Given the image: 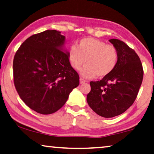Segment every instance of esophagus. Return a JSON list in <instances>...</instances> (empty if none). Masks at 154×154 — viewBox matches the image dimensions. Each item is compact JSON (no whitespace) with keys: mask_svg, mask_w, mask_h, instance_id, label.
Here are the masks:
<instances>
[{"mask_svg":"<svg viewBox=\"0 0 154 154\" xmlns=\"http://www.w3.org/2000/svg\"><path fill=\"white\" fill-rule=\"evenodd\" d=\"M85 82H86V80L84 79H82V78H80V79H79V83H80V84H82L85 83Z\"/></svg>","mask_w":154,"mask_h":154,"instance_id":"esophagus-1","label":"esophagus"}]
</instances>
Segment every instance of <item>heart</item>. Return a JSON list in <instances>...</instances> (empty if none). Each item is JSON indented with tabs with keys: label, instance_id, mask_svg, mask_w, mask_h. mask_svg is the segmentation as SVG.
I'll return each mask as SVG.
<instances>
[{
	"label": "heart",
	"instance_id": "b5f03b06",
	"mask_svg": "<svg viewBox=\"0 0 154 154\" xmlns=\"http://www.w3.org/2000/svg\"><path fill=\"white\" fill-rule=\"evenodd\" d=\"M68 60L73 69L79 70L82 65L86 66L80 74L86 79L96 75L104 77L113 72L118 61V50L113 45L93 38H85L68 50Z\"/></svg>",
	"mask_w": 154,
	"mask_h": 154
}]
</instances>
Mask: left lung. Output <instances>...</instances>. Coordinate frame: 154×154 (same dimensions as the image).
I'll return each instance as SVG.
<instances>
[{"mask_svg": "<svg viewBox=\"0 0 154 154\" xmlns=\"http://www.w3.org/2000/svg\"><path fill=\"white\" fill-rule=\"evenodd\" d=\"M109 41L118 50V63L111 74L90 82L91 90L86 98L93 111L106 118L123 113L134 104L144 74L140 59L134 50L119 39Z\"/></svg>", "mask_w": 154, "mask_h": 154, "instance_id": "8db88e82", "label": "left lung"}]
</instances>
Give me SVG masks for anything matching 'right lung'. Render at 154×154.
<instances>
[{"label": "right lung", "instance_id": "add662e5", "mask_svg": "<svg viewBox=\"0 0 154 154\" xmlns=\"http://www.w3.org/2000/svg\"><path fill=\"white\" fill-rule=\"evenodd\" d=\"M66 37L57 30L34 34L24 41L13 61L14 82L21 100L38 113H54L79 84L71 67Z\"/></svg>", "mask_w": 154, "mask_h": 154}]
</instances>
